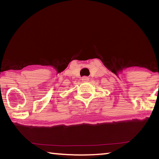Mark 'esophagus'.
<instances>
[{
    "label": "esophagus",
    "instance_id": "34e87169",
    "mask_svg": "<svg viewBox=\"0 0 159 159\" xmlns=\"http://www.w3.org/2000/svg\"><path fill=\"white\" fill-rule=\"evenodd\" d=\"M82 80L84 82H87V81H89V79L87 76H84L82 78Z\"/></svg>",
    "mask_w": 159,
    "mask_h": 159
}]
</instances>
